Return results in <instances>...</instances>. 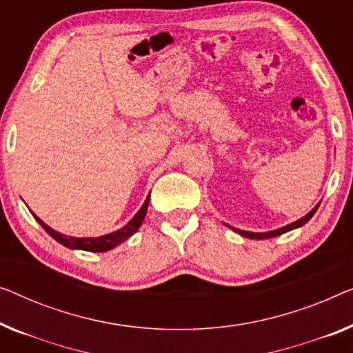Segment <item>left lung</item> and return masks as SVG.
I'll list each match as a JSON object with an SVG mask.
<instances>
[{
    "instance_id": "left-lung-1",
    "label": "left lung",
    "mask_w": 353,
    "mask_h": 353,
    "mask_svg": "<svg viewBox=\"0 0 353 353\" xmlns=\"http://www.w3.org/2000/svg\"><path fill=\"white\" fill-rule=\"evenodd\" d=\"M320 205V203H319ZM319 205H315L312 210H310L305 216H303L301 219H298V221L291 223V224H287V226L280 228V229H275V231H269V232H248V231H240V229H236L232 228V231H236L237 234H240V236L243 237H248V239H256V240H263V239H272V237H277V236H282V234L291 231V229H296V228H301L304 226L305 223L309 221L310 218L314 216V213L316 212V208H319Z\"/></svg>"
}]
</instances>
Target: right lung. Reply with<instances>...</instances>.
<instances>
[{
	"label": "right lung",
	"mask_w": 353,
	"mask_h": 353,
	"mask_svg": "<svg viewBox=\"0 0 353 353\" xmlns=\"http://www.w3.org/2000/svg\"><path fill=\"white\" fill-rule=\"evenodd\" d=\"M148 203H150V196L146 197V201H145V203H143V207L140 208L139 212H137L135 216L132 218L124 228L117 229V231H114V232L105 234V236H100V237L63 236V234H60L57 231H54L52 228H49L44 221H41V219L34 213H33V216L41 224V226H43L44 231L48 232L50 237L57 240L59 243H62L63 247H68L71 250H85V252L100 253V252H108V250H113L114 247H117V245L122 243L124 240H127L130 236H134V234L139 231L141 223H143V219H145V214H146V210H148Z\"/></svg>",
	"instance_id": "1"
}]
</instances>
